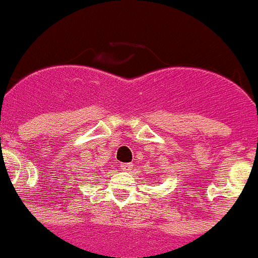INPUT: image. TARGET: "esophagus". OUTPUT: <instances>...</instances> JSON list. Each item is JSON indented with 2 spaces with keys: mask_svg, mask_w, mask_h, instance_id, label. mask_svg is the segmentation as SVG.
<instances>
[{
  "mask_svg": "<svg viewBox=\"0 0 258 258\" xmlns=\"http://www.w3.org/2000/svg\"><path fill=\"white\" fill-rule=\"evenodd\" d=\"M120 169L124 170V172H130V170L133 169V164H120Z\"/></svg>",
  "mask_w": 258,
  "mask_h": 258,
  "instance_id": "esophagus-1",
  "label": "esophagus"
}]
</instances>
